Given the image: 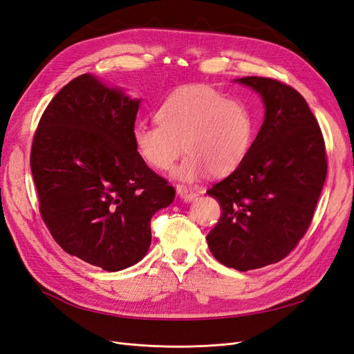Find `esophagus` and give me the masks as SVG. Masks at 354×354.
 I'll list each match as a JSON object with an SVG mask.
<instances>
[{"mask_svg": "<svg viewBox=\"0 0 354 354\" xmlns=\"http://www.w3.org/2000/svg\"><path fill=\"white\" fill-rule=\"evenodd\" d=\"M177 194L180 195V198H183L185 201H194L198 196L196 192H194L190 187L183 186V185H177Z\"/></svg>", "mask_w": 354, "mask_h": 354, "instance_id": "obj_1", "label": "esophagus"}]
</instances>
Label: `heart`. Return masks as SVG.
<instances>
[{
    "instance_id": "heart-1",
    "label": "heart",
    "mask_w": 354,
    "mask_h": 354,
    "mask_svg": "<svg viewBox=\"0 0 354 354\" xmlns=\"http://www.w3.org/2000/svg\"><path fill=\"white\" fill-rule=\"evenodd\" d=\"M155 121L158 125H136L137 155L147 167L167 171L185 151L187 156L174 174L186 181L196 180L205 169L214 177L233 173L248 153L254 134L248 106L208 85L171 93L156 109Z\"/></svg>"
}]
</instances>
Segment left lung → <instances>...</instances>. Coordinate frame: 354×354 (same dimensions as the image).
<instances>
[{"mask_svg":"<svg viewBox=\"0 0 354 354\" xmlns=\"http://www.w3.org/2000/svg\"><path fill=\"white\" fill-rule=\"evenodd\" d=\"M238 82L260 93L266 116L242 164L207 190L221 208L207 242L216 260L246 272L283 260L303 239L328 160L322 130L301 94L273 78Z\"/></svg>","mask_w":354,"mask_h":354,"instance_id":"left-lung-1","label":"left lung"}]
</instances>
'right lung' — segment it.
<instances>
[{"instance_id":"obj_1","label":"right lung","mask_w":354,"mask_h":354,"mask_svg":"<svg viewBox=\"0 0 354 354\" xmlns=\"http://www.w3.org/2000/svg\"><path fill=\"white\" fill-rule=\"evenodd\" d=\"M138 103L80 75L48 103L32 140L30 171L51 236L106 272L143 259L152 216L176 196L136 152Z\"/></svg>"}]
</instances>
